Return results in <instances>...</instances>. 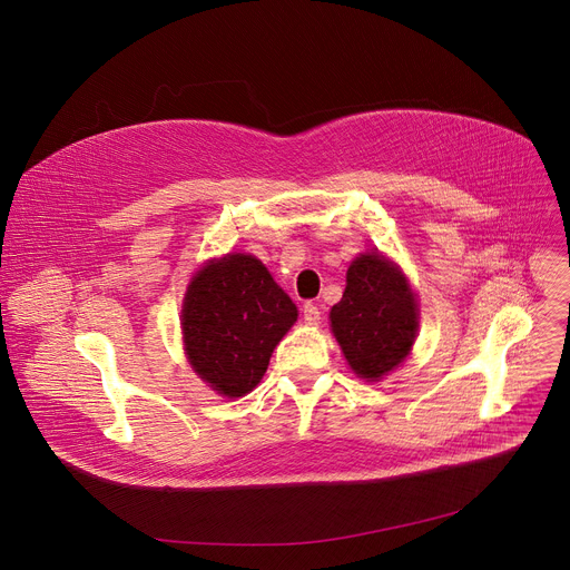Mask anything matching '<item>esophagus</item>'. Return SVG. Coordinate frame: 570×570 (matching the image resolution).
I'll use <instances>...</instances> for the list:
<instances>
[{
  "mask_svg": "<svg viewBox=\"0 0 570 570\" xmlns=\"http://www.w3.org/2000/svg\"><path fill=\"white\" fill-rule=\"evenodd\" d=\"M302 318H305L307 325H318L321 323V309L314 305V302H307V305L302 307Z\"/></svg>",
  "mask_w": 570,
  "mask_h": 570,
  "instance_id": "1",
  "label": "esophagus"
}]
</instances>
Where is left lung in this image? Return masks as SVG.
Here are the masks:
<instances>
[{
  "mask_svg": "<svg viewBox=\"0 0 570 570\" xmlns=\"http://www.w3.org/2000/svg\"><path fill=\"white\" fill-rule=\"evenodd\" d=\"M330 321L353 371L377 381L414 344L416 302L394 265L371 252L351 263L344 297L332 307Z\"/></svg>",
  "mask_w": 570,
  "mask_h": 570,
  "instance_id": "left-lung-1",
  "label": "left lung"
}]
</instances>
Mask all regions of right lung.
Returning a JSON list of instances; mask_svg holds the SVG:
<instances>
[{
    "label": "right lung",
    "mask_w": 570,
    "mask_h": 570,
    "mask_svg": "<svg viewBox=\"0 0 570 570\" xmlns=\"http://www.w3.org/2000/svg\"><path fill=\"white\" fill-rule=\"evenodd\" d=\"M297 321L291 297L247 254L208 263L189 284L183 334L189 364L219 394L252 392L279 338Z\"/></svg>",
    "instance_id": "right-lung-1"
}]
</instances>
